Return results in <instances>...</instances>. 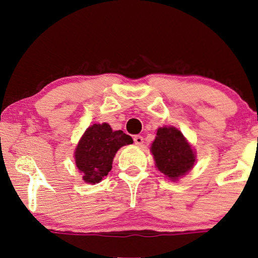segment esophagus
<instances>
[{
  "instance_id": "34e87169",
  "label": "esophagus",
  "mask_w": 258,
  "mask_h": 258,
  "mask_svg": "<svg viewBox=\"0 0 258 258\" xmlns=\"http://www.w3.org/2000/svg\"><path fill=\"white\" fill-rule=\"evenodd\" d=\"M134 142H135V144H137V146H142L144 140H143L142 136L136 135V136H134Z\"/></svg>"
}]
</instances>
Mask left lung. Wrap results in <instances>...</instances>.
Listing matches in <instances>:
<instances>
[{
	"instance_id": "1",
	"label": "left lung",
	"mask_w": 258,
	"mask_h": 258,
	"mask_svg": "<svg viewBox=\"0 0 258 258\" xmlns=\"http://www.w3.org/2000/svg\"><path fill=\"white\" fill-rule=\"evenodd\" d=\"M150 151L157 170L172 182L188 174L196 162L195 149L175 126L158 128Z\"/></svg>"
}]
</instances>
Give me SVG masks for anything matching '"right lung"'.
I'll return each instance as SVG.
<instances>
[{
  "label": "right lung",
  "instance_id": "obj_1",
  "mask_svg": "<svg viewBox=\"0 0 258 258\" xmlns=\"http://www.w3.org/2000/svg\"><path fill=\"white\" fill-rule=\"evenodd\" d=\"M132 137L122 130H112L108 123H94L83 133L74 151L76 167L89 184L101 182L112 168L119 148L132 144Z\"/></svg>",
  "mask_w": 258,
  "mask_h": 258
}]
</instances>
